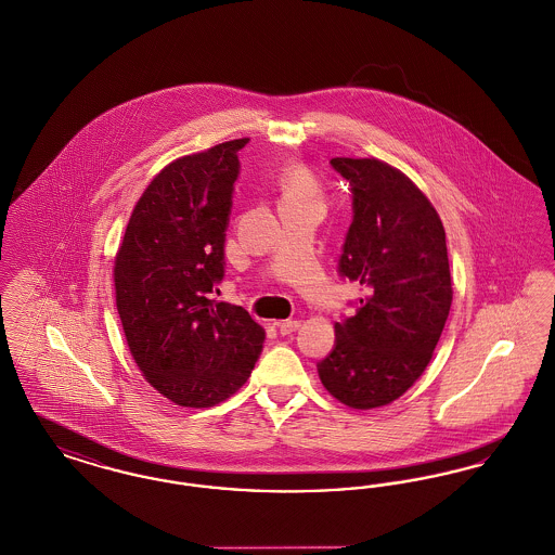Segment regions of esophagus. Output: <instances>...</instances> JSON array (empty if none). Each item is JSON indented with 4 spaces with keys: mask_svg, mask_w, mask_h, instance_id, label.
Segmentation results:
<instances>
[{
    "mask_svg": "<svg viewBox=\"0 0 555 555\" xmlns=\"http://www.w3.org/2000/svg\"><path fill=\"white\" fill-rule=\"evenodd\" d=\"M278 325V332L282 334V336H289L292 332H296L298 327H300V321H296V319H286V321H280V323H275Z\"/></svg>",
    "mask_w": 555,
    "mask_h": 555,
    "instance_id": "34e87169",
    "label": "esophagus"
}]
</instances>
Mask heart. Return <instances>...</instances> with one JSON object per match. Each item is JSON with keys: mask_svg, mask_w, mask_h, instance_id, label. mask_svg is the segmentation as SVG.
Segmentation results:
<instances>
[{"mask_svg": "<svg viewBox=\"0 0 555 555\" xmlns=\"http://www.w3.org/2000/svg\"><path fill=\"white\" fill-rule=\"evenodd\" d=\"M282 191H284V201L314 198L317 184H314V180L307 169L292 168L282 178Z\"/></svg>", "mask_w": 555, "mask_h": 555, "instance_id": "b5f03b06", "label": "heart"}]
</instances>
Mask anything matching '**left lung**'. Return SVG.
I'll list each match as a JSON object with an SVG mask.
<instances>
[{"label":"left lung","mask_w":555,"mask_h":555,"mask_svg":"<svg viewBox=\"0 0 555 555\" xmlns=\"http://www.w3.org/2000/svg\"><path fill=\"white\" fill-rule=\"evenodd\" d=\"M330 164L352 191L339 278L366 294L354 302L357 313L336 323L334 350L317 371L341 404L377 409L423 375L443 332L452 307L446 230L402 171L379 159Z\"/></svg>","instance_id":"8db88e82"}]
</instances>
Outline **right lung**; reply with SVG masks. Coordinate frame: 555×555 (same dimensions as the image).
I'll list each match as a JSON object with an SVG mask.
<instances>
[{"mask_svg":"<svg viewBox=\"0 0 555 555\" xmlns=\"http://www.w3.org/2000/svg\"><path fill=\"white\" fill-rule=\"evenodd\" d=\"M246 143L228 141L162 169L139 198L116 257L128 348L146 382L180 406L209 409L230 398L263 350V327L242 307L214 298Z\"/></svg>","mask_w":555,"mask_h":555,"instance_id":"obj_1","label":"right lung"}]
</instances>
